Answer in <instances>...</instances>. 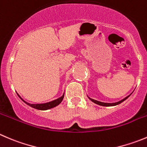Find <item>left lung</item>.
Returning <instances> with one entry per match:
<instances>
[{
  "label": "left lung",
  "instance_id": "left-lung-1",
  "mask_svg": "<svg viewBox=\"0 0 147 147\" xmlns=\"http://www.w3.org/2000/svg\"><path fill=\"white\" fill-rule=\"evenodd\" d=\"M130 95H131V94H130ZM130 95H128V96H126V98H123V99H122L121 100L118 101V102H100V101H98V100H96L92 99V98H89V97H88V98H89V99L91 101H92V102H95V104H98V105H102V106H114V105H119V104L121 103L122 102H123V101H124L125 100H126L128 98H129V96H130Z\"/></svg>",
  "mask_w": 147,
  "mask_h": 147
}]
</instances>
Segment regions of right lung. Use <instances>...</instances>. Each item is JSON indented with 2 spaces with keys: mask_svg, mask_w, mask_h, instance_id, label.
Listing matches in <instances>:
<instances>
[{
  "mask_svg": "<svg viewBox=\"0 0 147 147\" xmlns=\"http://www.w3.org/2000/svg\"><path fill=\"white\" fill-rule=\"evenodd\" d=\"M18 97H19V98H21V99L22 100L24 101L26 104H27L28 105L31 106V108H35V109H37V110H41V111H45V110H49V109H51V108H55V107L57 106L59 104H60L61 102L62 101V100H63L64 96H65V93H63V95H62L60 98H57V99H56V100H52V101H50V102H45V103H36V104H31V103H29V102H26L24 100H23L22 98L20 97V95H18Z\"/></svg>",
  "mask_w": 147,
  "mask_h": 147,
  "instance_id": "add662e5",
  "label": "right lung"
}]
</instances>
